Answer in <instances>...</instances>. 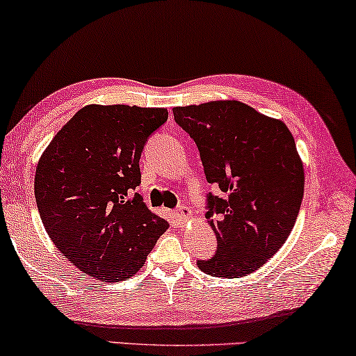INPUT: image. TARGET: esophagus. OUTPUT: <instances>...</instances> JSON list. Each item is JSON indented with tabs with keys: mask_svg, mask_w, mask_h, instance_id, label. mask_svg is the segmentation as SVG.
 <instances>
[{
	"mask_svg": "<svg viewBox=\"0 0 356 356\" xmlns=\"http://www.w3.org/2000/svg\"><path fill=\"white\" fill-rule=\"evenodd\" d=\"M191 218H192V211L188 207H179L177 211H175V219L181 224H184L186 220H189Z\"/></svg>",
	"mask_w": 356,
	"mask_h": 356,
	"instance_id": "1",
	"label": "esophagus"
}]
</instances>
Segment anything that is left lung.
<instances>
[{"instance_id":"8db88e82","label":"left lung","mask_w":356,"mask_h":356,"mask_svg":"<svg viewBox=\"0 0 356 356\" xmlns=\"http://www.w3.org/2000/svg\"><path fill=\"white\" fill-rule=\"evenodd\" d=\"M173 116L194 138L208 183L224 192L208 195L218 250L197 265L216 277L250 275L282 248L298 218L305 168L292 132L240 101L175 107Z\"/></svg>"}]
</instances>
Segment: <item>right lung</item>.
I'll list each match as a JSON object with an SVG mask.
<instances>
[{
  "label": "right lung",
  "mask_w": 356,
  "mask_h": 356,
  "mask_svg": "<svg viewBox=\"0 0 356 356\" xmlns=\"http://www.w3.org/2000/svg\"><path fill=\"white\" fill-rule=\"evenodd\" d=\"M167 118V108L91 104L58 131L38 162L34 195L47 233L97 281L136 275L168 229L134 192L143 145Z\"/></svg>",
  "instance_id": "right-lung-1"
}]
</instances>
